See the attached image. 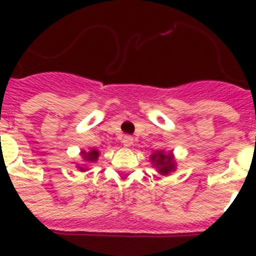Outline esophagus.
Returning a JSON list of instances; mask_svg holds the SVG:
<instances>
[{
  "label": "esophagus",
  "mask_w": 256,
  "mask_h": 256,
  "mask_svg": "<svg viewBox=\"0 0 256 256\" xmlns=\"http://www.w3.org/2000/svg\"><path fill=\"white\" fill-rule=\"evenodd\" d=\"M122 142H123L124 146L130 148V144H133V137H132V136H124L123 140H122Z\"/></svg>",
  "instance_id": "34e87169"
}]
</instances>
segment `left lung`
I'll return each mask as SVG.
<instances>
[{"mask_svg":"<svg viewBox=\"0 0 256 256\" xmlns=\"http://www.w3.org/2000/svg\"><path fill=\"white\" fill-rule=\"evenodd\" d=\"M151 160H152L154 164L159 168V172L162 174H168L170 173L172 170H174V160L172 158V154H168L165 155L162 151H159V152L154 154L151 156Z\"/></svg>","mask_w":256,"mask_h":256,"instance_id":"obj_1","label":"left lung"}]
</instances>
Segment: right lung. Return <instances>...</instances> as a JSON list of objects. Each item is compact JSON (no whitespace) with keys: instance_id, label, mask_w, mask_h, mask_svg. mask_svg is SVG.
<instances>
[{"instance_id":"right-lung-1","label":"right lung","mask_w":256,"mask_h":256,"mask_svg":"<svg viewBox=\"0 0 256 256\" xmlns=\"http://www.w3.org/2000/svg\"><path fill=\"white\" fill-rule=\"evenodd\" d=\"M82 155H83V159H84L86 162H96L97 158H98V151L92 150V151H90V152H86V151H83ZM80 170H84V168H80Z\"/></svg>"}]
</instances>
